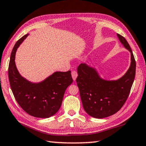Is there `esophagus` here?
I'll list each match as a JSON object with an SVG mask.
<instances>
[{"mask_svg": "<svg viewBox=\"0 0 146 146\" xmlns=\"http://www.w3.org/2000/svg\"><path fill=\"white\" fill-rule=\"evenodd\" d=\"M77 76H78L77 72H76V71H72V77L73 80H74V81L76 80V79Z\"/></svg>", "mask_w": 146, "mask_h": 146, "instance_id": "34e87169", "label": "esophagus"}]
</instances>
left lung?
<instances>
[{
	"instance_id": "obj_1",
	"label": "left lung",
	"mask_w": 146,
	"mask_h": 146,
	"mask_svg": "<svg viewBox=\"0 0 146 146\" xmlns=\"http://www.w3.org/2000/svg\"><path fill=\"white\" fill-rule=\"evenodd\" d=\"M119 41L130 52V65L126 72L117 80H108L101 78L98 70L86 63L77 68L76 80L85 111L96 119L108 117L123 106L130 94L136 74V62L129 44L119 34Z\"/></svg>"
}]
</instances>
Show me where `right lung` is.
Here are the masks:
<instances>
[{
    "mask_svg": "<svg viewBox=\"0 0 146 146\" xmlns=\"http://www.w3.org/2000/svg\"><path fill=\"white\" fill-rule=\"evenodd\" d=\"M29 34L16 42L12 49L8 67L10 88L19 105L29 115L48 118L57 113L66 88L73 82L71 71L54 72L39 82H32L21 76L15 57L18 48Z\"/></svg>",
    "mask_w": 146,
    "mask_h": 146,
    "instance_id": "add662e5",
    "label": "right lung"
}]
</instances>
